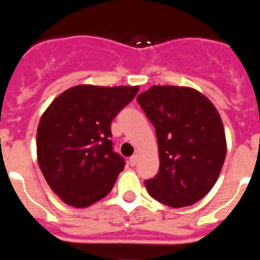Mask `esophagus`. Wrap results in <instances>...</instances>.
<instances>
[{
  "label": "esophagus",
  "instance_id": "34e87169",
  "mask_svg": "<svg viewBox=\"0 0 260 260\" xmlns=\"http://www.w3.org/2000/svg\"><path fill=\"white\" fill-rule=\"evenodd\" d=\"M138 160H139V155H138V153H135V155H133L132 157H130L128 162H130V165H132V167H135V165L138 164Z\"/></svg>",
  "mask_w": 260,
  "mask_h": 260
}]
</instances>
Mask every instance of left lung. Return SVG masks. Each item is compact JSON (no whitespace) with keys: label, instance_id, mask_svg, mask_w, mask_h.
Returning <instances> with one entry per match:
<instances>
[{"label":"left lung","instance_id":"8db88e82","mask_svg":"<svg viewBox=\"0 0 260 260\" xmlns=\"http://www.w3.org/2000/svg\"><path fill=\"white\" fill-rule=\"evenodd\" d=\"M137 100L158 146V173L144 182L148 194L174 208L197 203L216 183L226 155L219 112L189 87L152 86Z\"/></svg>","mask_w":260,"mask_h":260}]
</instances>
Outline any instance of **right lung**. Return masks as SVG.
<instances>
[{"label": "right lung", "mask_w": 260, "mask_h": 260, "mask_svg": "<svg viewBox=\"0 0 260 260\" xmlns=\"http://www.w3.org/2000/svg\"><path fill=\"white\" fill-rule=\"evenodd\" d=\"M138 89L71 87L41 116L36 134L39 167L50 189L66 204L88 207L112 190L125 160L113 151L110 123Z\"/></svg>", "instance_id": "obj_1"}]
</instances>
